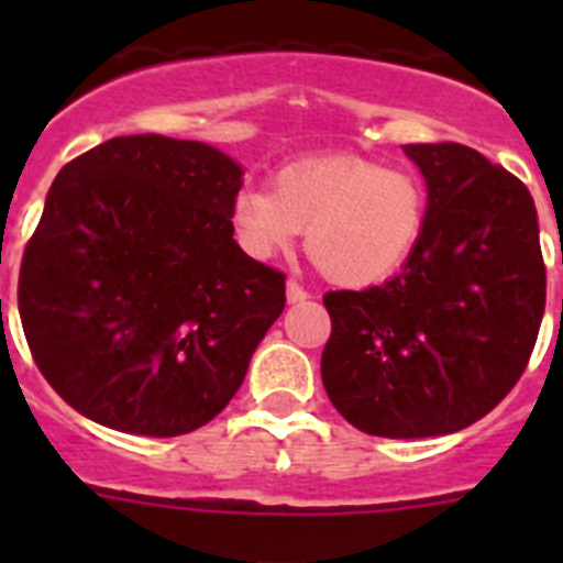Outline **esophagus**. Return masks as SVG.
<instances>
[{"label":"esophagus","instance_id":"esophagus-1","mask_svg":"<svg viewBox=\"0 0 563 563\" xmlns=\"http://www.w3.org/2000/svg\"><path fill=\"white\" fill-rule=\"evenodd\" d=\"M307 298H310V292L290 278V282H287V301H290V305H301V301H307Z\"/></svg>","mask_w":563,"mask_h":563}]
</instances>
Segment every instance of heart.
Here are the masks:
<instances>
[{
  "mask_svg": "<svg viewBox=\"0 0 563 563\" xmlns=\"http://www.w3.org/2000/svg\"><path fill=\"white\" fill-rule=\"evenodd\" d=\"M429 220V188L409 166L332 154L278 168L265 188L233 197L231 228L251 258H273L305 232L312 265L341 287H369L400 271Z\"/></svg>",
  "mask_w": 563,
  "mask_h": 563,
  "instance_id": "1",
  "label": "heart"
}]
</instances>
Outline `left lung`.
<instances>
[{"label":"left lung","instance_id":"left-lung-1","mask_svg":"<svg viewBox=\"0 0 563 563\" xmlns=\"http://www.w3.org/2000/svg\"><path fill=\"white\" fill-rule=\"evenodd\" d=\"M429 188L420 245L397 276L324 296L321 380L355 429L454 434L525 372L544 316L539 217L525 183L462 143L402 146Z\"/></svg>","mask_w":563,"mask_h":563}]
</instances>
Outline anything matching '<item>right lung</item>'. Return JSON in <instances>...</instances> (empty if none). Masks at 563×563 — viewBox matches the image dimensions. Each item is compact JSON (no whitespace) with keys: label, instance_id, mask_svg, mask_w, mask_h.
Instances as JSON below:
<instances>
[{"label":"right lung","instance_id":"obj_1","mask_svg":"<svg viewBox=\"0 0 563 563\" xmlns=\"http://www.w3.org/2000/svg\"><path fill=\"white\" fill-rule=\"evenodd\" d=\"M242 166L163 134L112 137L53 180L19 271L33 361L107 429L177 437L225 409L285 310V273L236 245Z\"/></svg>","mask_w":563,"mask_h":563}]
</instances>
